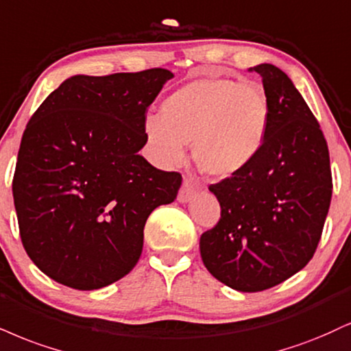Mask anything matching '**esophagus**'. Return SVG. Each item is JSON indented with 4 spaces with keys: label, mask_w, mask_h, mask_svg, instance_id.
<instances>
[{
    "label": "esophagus",
    "mask_w": 351,
    "mask_h": 351,
    "mask_svg": "<svg viewBox=\"0 0 351 351\" xmlns=\"http://www.w3.org/2000/svg\"><path fill=\"white\" fill-rule=\"evenodd\" d=\"M197 191V183L191 178H186L183 181V186H181L178 193V201L180 202H189L194 197V194Z\"/></svg>",
    "instance_id": "34e87169"
}]
</instances>
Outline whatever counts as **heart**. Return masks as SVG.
<instances>
[{"label": "heart", "mask_w": 351, "mask_h": 351, "mask_svg": "<svg viewBox=\"0 0 351 351\" xmlns=\"http://www.w3.org/2000/svg\"><path fill=\"white\" fill-rule=\"evenodd\" d=\"M273 108L258 83L197 78L163 101L162 116L143 124L147 141L163 163H178L184 145L202 171L229 178L260 155L271 128Z\"/></svg>", "instance_id": "b5f03b06"}]
</instances>
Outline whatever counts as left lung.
<instances>
[{
	"label": "left lung",
	"mask_w": 351,
	"mask_h": 351,
	"mask_svg": "<svg viewBox=\"0 0 351 351\" xmlns=\"http://www.w3.org/2000/svg\"><path fill=\"white\" fill-rule=\"evenodd\" d=\"M250 71L271 101V128L250 167L209 186L221 219L199 240L208 271L240 293L273 288L309 263L332 199L327 142L301 93L271 63Z\"/></svg>",
	"instance_id": "obj_1"
}]
</instances>
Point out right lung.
I'll list each match as a JSON object with an SVG mask.
<instances>
[{
	"instance_id": "1",
	"label": "right lung",
	"mask_w": 351,
	"mask_h": 351,
	"mask_svg": "<svg viewBox=\"0 0 351 351\" xmlns=\"http://www.w3.org/2000/svg\"><path fill=\"white\" fill-rule=\"evenodd\" d=\"M175 75L165 69L75 75L27 122L12 178L29 258L53 281L104 288L137 265L152 210L176 199L181 175L138 150L145 112Z\"/></svg>"
}]
</instances>
